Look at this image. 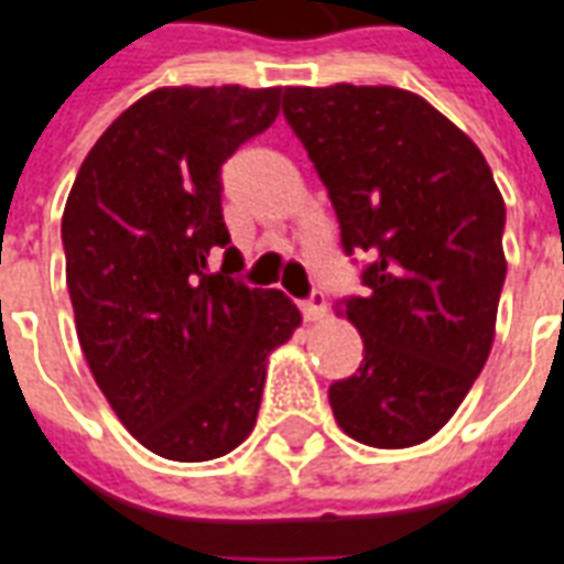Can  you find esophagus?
<instances>
[{"instance_id": "1", "label": "esophagus", "mask_w": 564, "mask_h": 564, "mask_svg": "<svg viewBox=\"0 0 564 564\" xmlns=\"http://www.w3.org/2000/svg\"><path fill=\"white\" fill-rule=\"evenodd\" d=\"M302 314H305V321H323V314H326V295L323 290H311L308 299L302 302Z\"/></svg>"}]
</instances>
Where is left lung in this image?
I'll return each mask as SVG.
<instances>
[{"mask_svg":"<svg viewBox=\"0 0 564 564\" xmlns=\"http://www.w3.org/2000/svg\"><path fill=\"white\" fill-rule=\"evenodd\" d=\"M283 118L329 192L364 295L341 308L364 364L329 384L338 427L419 446L474 388L501 299L503 198L474 140L400 88H283ZM357 262V259H354Z\"/></svg>","mask_w":564,"mask_h":564,"instance_id":"1","label":"left lung"}]
</instances>
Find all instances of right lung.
<instances>
[{
  "label": "right lung",
  "mask_w": 564,
  "mask_h": 564,
  "mask_svg": "<svg viewBox=\"0 0 564 564\" xmlns=\"http://www.w3.org/2000/svg\"><path fill=\"white\" fill-rule=\"evenodd\" d=\"M281 88H161L121 112L63 210L78 341L121 424L155 455L210 460L250 436L265 357L299 326L241 281L223 164L278 118ZM224 256V269L209 262Z\"/></svg>",
  "instance_id": "add662e5"
}]
</instances>
